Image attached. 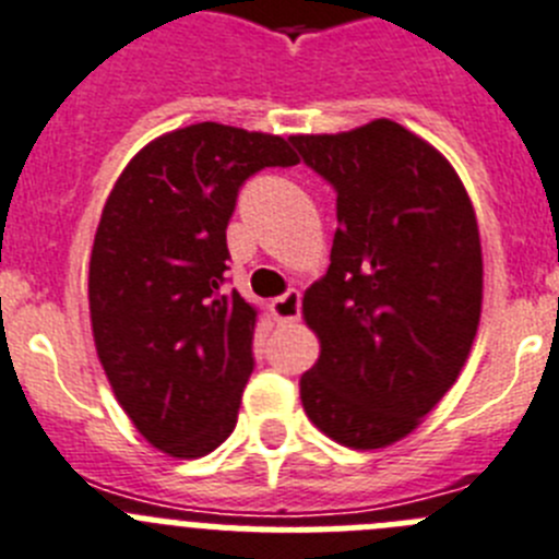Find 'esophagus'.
Wrapping results in <instances>:
<instances>
[{"mask_svg": "<svg viewBox=\"0 0 559 559\" xmlns=\"http://www.w3.org/2000/svg\"><path fill=\"white\" fill-rule=\"evenodd\" d=\"M270 306H273L275 320H281V323H295V320L300 317V292L298 289L284 292V295L275 298Z\"/></svg>", "mask_w": 559, "mask_h": 559, "instance_id": "obj_1", "label": "esophagus"}]
</instances>
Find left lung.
I'll use <instances>...</instances> for the list:
<instances>
[{
    "label": "left lung",
    "instance_id": "obj_1",
    "mask_svg": "<svg viewBox=\"0 0 559 559\" xmlns=\"http://www.w3.org/2000/svg\"><path fill=\"white\" fill-rule=\"evenodd\" d=\"M336 192L331 264L304 295L320 359L300 376L311 424L384 449L451 390L481 314V245L454 167L390 119L292 135Z\"/></svg>",
    "mask_w": 559,
    "mask_h": 559
}]
</instances>
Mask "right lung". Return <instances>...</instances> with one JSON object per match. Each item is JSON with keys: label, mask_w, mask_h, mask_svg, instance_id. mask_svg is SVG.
Returning a JSON list of instances; mask_svg holds the SVG:
<instances>
[{"label": "right lung", "mask_w": 559, "mask_h": 559, "mask_svg": "<svg viewBox=\"0 0 559 559\" xmlns=\"http://www.w3.org/2000/svg\"><path fill=\"white\" fill-rule=\"evenodd\" d=\"M295 164L281 135L189 124L135 155L105 203L88 267L94 345L164 454L203 456L234 431L259 309L225 289V230L250 175Z\"/></svg>", "instance_id": "obj_1"}]
</instances>
